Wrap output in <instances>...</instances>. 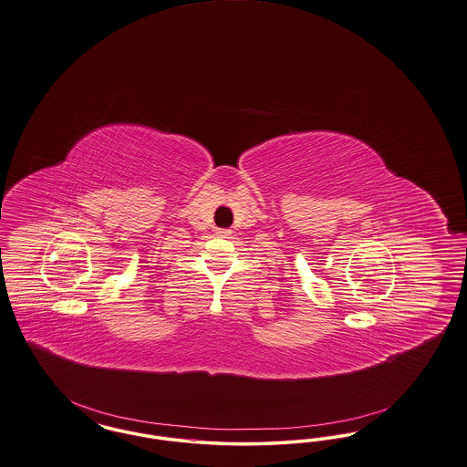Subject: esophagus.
<instances>
[{"label":"esophagus","instance_id":"34e87169","mask_svg":"<svg viewBox=\"0 0 467 467\" xmlns=\"http://www.w3.org/2000/svg\"><path fill=\"white\" fill-rule=\"evenodd\" d=\"M215 234H217L219 238H231L233 231H231V229H217V231H215Z\"/></svg>","mask_w":467,"mask_h":467}]
</instances>
